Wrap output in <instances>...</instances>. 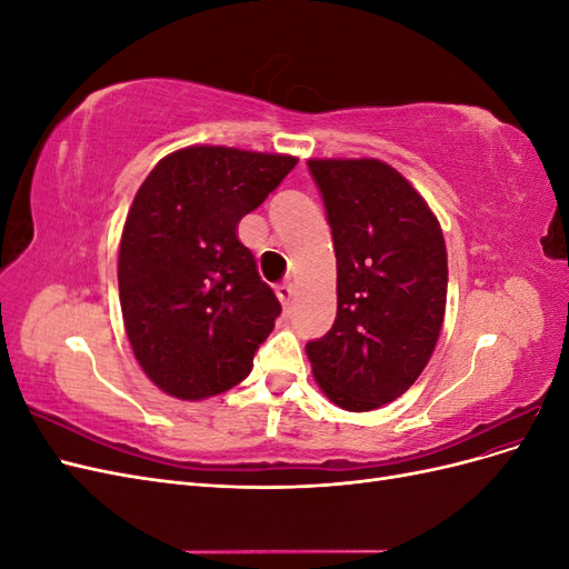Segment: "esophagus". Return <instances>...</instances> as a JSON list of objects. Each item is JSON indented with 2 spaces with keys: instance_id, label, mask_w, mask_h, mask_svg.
I'll use <instances>...</instances> for the list:
<instances>
[{
  "instance_id": "34e87169",
  "label": "esophagus",
  "mask_w": 569,
  "mask_h": 569,
  "mask_svg": "<svg viewBox=\"0 0 569 569\" xmlns=\"http://www.w3.org/2000/svg\"><path fill=\"white\" fill-rule=\"evenodd\" d=\"M274 291H278V299H280V303L284 308L291 306V301H295V295H297V289H295V284H291V282H282Z\"/></svg>"
}]
</instances>
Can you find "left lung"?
Masks as SVG:
<instances>
[{
    "label": "left lung",
    "instance_id": "8db88e82",
    "mask_svg": "<svg viewBox=\"0 0 569 569\" xmlns=\"http://www.w3.org/2000/svg\"><path fill=\"white\" fill-rule=\"evenodd\" d=\"M337 256V318L306 343L327 399L363 412L399 399L432 356L449 263L439 220L377 159H311Z\"/></svg>",
    "mask_w": 569,
    "mask_h": 569
}]
</instances>
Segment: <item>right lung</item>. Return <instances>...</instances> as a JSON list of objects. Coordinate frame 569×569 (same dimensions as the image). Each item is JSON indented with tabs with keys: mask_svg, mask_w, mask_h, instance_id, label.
I'll use <instances>...</instances> for the list:
<instances>
[{
	"mask_svg": "<svg viewBox=\"0 0 569 569\" xmlns=\"http://www.w3.org/2000/svg\"><path fill=\"white\" fill-rule=\"evenodd\" d=\"M295 157L187 147L157 163L128 211L118 253L126 332L149 380L199 401L251 372L282 306L237 226Z\"/></svg>",
	"mask_w": 569,
	"mask_h": 569,
	"instance_id": "right-lung-1",
	"label": "right lung"
}]
</instances>
